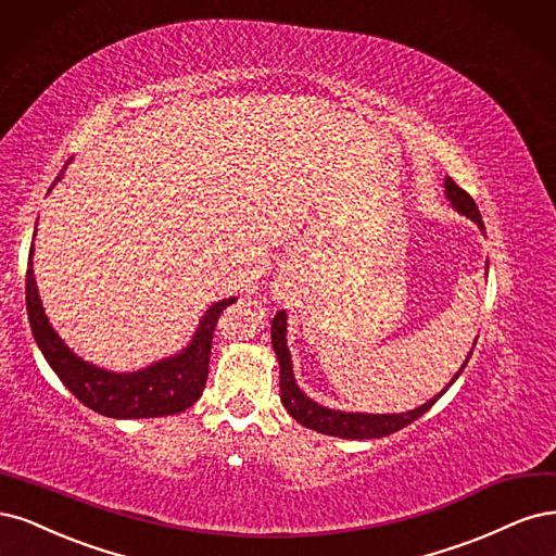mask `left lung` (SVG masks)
Returning a JSON list of instances; mask_svg holds the SVG:
<instances>
[{
    "label": "left lung",
    "mask_w": 556,
    "mask_h": 556,
    "mask_svg": "<svg viewBox=\"0 0 556 556\" xmlns=\"http://www.w3.org/2000/svg\"><path fill=\"white\" fill-rule=\"evenodd\" d=\"M445 191H447V199H451V203L462 214H467L469 219H473L482 230H485V224H482L476 201L453 180V177H447L445 180ZM273 349L279 357V390H281V402H283L286 410H289V414L300 425L316 429V432H320V434H330V437H339V439H381L388 434H395L402 427L410 425L422 414H427V410L432 408L437 404V400L447 390V388L441 390V395L432 397L420 408L408 410V414H392V416L342 414V410L318 406L309 397H304L300 388L295 386L291 353H289V349H286V312H277V316L273 318ZM469 357H471V353H469ZM469 357H467V363H469ZM467 363L462 365V369L467 367ZM462 369L455 374V379L462 374ZM455 379L447 386H453Z\"/></svg>",
    "instance_id": "left-lung-1"
}]
</instances>
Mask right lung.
<instances>
[{"mask_svg":"<svg viewBox=\"0 0 556 556\" xmlns=\"http://www.w3.org/2000/svg\"><path fill=\"white\" fill-rule=\"evenodd\" d=\"M62 173L58 175L55 182L62 180ZM25 293L34 339H37L52 371L74 392L76 400L109 418L175 416L199 402L207 381L214 328H217L222 312L230 302H236L228 298L212 304L201 320V328L195 330L189 349H185L180 355L170 357V361H161L136 374H113L80 361L78 355L64 346L55 330L50 328L37 293V281H34L31 273V252L27 261Z\"/></svg>","mask_w":556,"mask_h":556,"instance_id":"1","label":"right lung"}]
</instances>
